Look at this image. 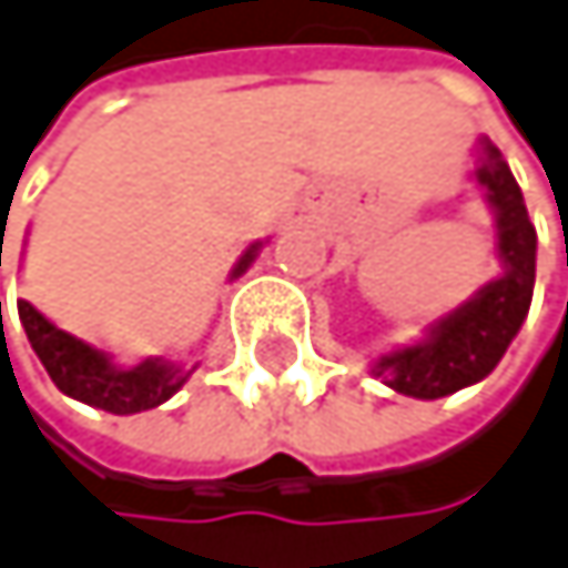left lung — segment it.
<instances>
[{"instance_id":"8db88e82","label":"left lung","mask_w":568,"mask_h":568,"mask_svg":"<svg viewBox=\"0 0 568 568\" xmlns=\"http://www.w3.org/2000/svg\"><path fill=\"white\" fill-rule=\"evenodd\" d=\"M474 176L494 207L497 258L505 262V272L487 282L474 300L436 320L426 331V341L382 354L371 364V375L398 395L443 398L477 385L505 357L528 316L535 290V224L528 221L521 186L490 139H480V163Z\"/></svg>"}]
</instances>
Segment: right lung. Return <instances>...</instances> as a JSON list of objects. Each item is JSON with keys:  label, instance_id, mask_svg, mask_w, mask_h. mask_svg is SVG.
I'll use <instances>...</instances> for the list:
<instances>
[{"label": "right lung", "instance_id": "1", "mask_svg": "<svg viewBox=\"0 0 568 568\" xmlns=\"http://www.w3.org/2000/svg\"><path fill=\"white\" fill-rule=\"evenodd\" d=\"M258 248H262V242H255L242 255V262L234 265V275H242L252 265ZM19 320H23V331H27L37 357L43 361L50 382L63 395H71L84 405H94V408H104V412H115V416H132V412H145V408L163 405L190 378V371H180L176 364H170L163 357H149L135 367H119V364H112V357H108L104 351L71 337L68 331H60V326H53L27 300H19Z\"/></svg>", "mask_w": 568, "mask_h": 568}]
</instances>
